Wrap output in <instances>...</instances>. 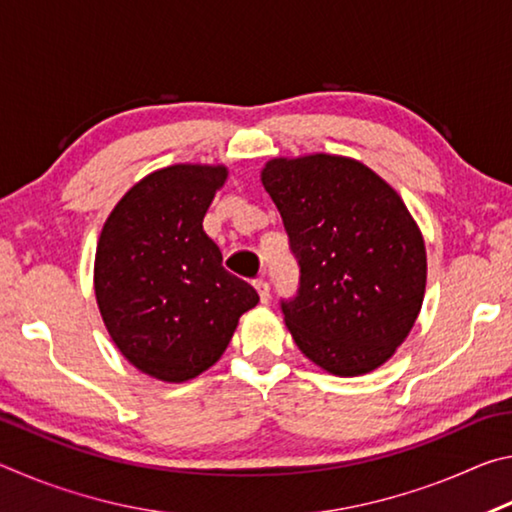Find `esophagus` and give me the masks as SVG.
I'll return each mask as SVG.
<instances>
[{
    "label": "esophagus",
    "instance_id": "obj_1",
    "mask_svg": "<svg viewBox=\"0 0 512 512\" xmlns=\"http://www.w3.org/2000/svg\"><path fill=\"white\" fill-rule=\"evenodd\" d=\"M255 289L259 293V300L268 302V298H271V287H268V282L266 280H255Z\"/></svg>",
    "mask_w": 512,
    "mask_h": 512
}]
</instances>
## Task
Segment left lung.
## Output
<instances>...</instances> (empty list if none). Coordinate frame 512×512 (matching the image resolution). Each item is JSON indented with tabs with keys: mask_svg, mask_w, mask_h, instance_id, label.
Listing matches in <instances>:
<instances>
[{
	"mask_svg": "<svg viewBox=\"0 0 512 512\" xmlns=\"http://www.w3.org/2000/svg\"><path fill=\"white\" fill-rule=\"evenodd\" d=\"M262 185L300 264L284 323L309 361L359 377L393 357L418 320L427 250L400 194L366 164L332 153L273 158Z\"/></svg>",
	"mask_w": 512,
	"mask_h": 512,
	"instance_id": "8db88e82",
	"label": "left lung"
}]
</instances>
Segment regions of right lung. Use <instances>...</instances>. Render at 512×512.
<instances>
[{
	"instance_id": "add662e5",
	"label": "right lung",
	"mask_w": 512,
	"mask_h": 512,
	"mask_svg": "<svg viewBox=\"0 0 512 512\" xmlns=\"http://www.w3.org/2000/svg\"><path fill=\"white\" fill-rule=\"evenodd\" d=\"M225 164H171L144 176L103 223L94 296L128 363L180 384L212 368L259 296L223 268L203 219Z\"/></svg>"
}]
</instances>
